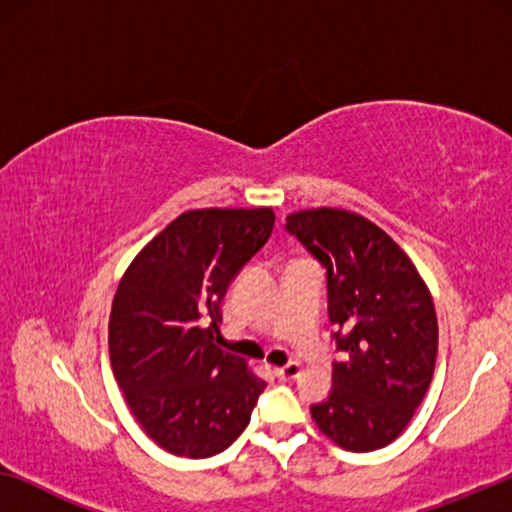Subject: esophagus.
I'll return each instance as SVG.
<instances>
[{"instance_id": "34e87169", "label": "esophagus", "mask_w": 512, "mask_h": 512, "mask_svg": "<svg viewBox=\"0 0 512 512\" xmlns=\"http://www.w3.org/2000/svg\"><path fill=\"white\" fill-rule=\"evenodd\" d=\"M300 373H303V366H300V363H286L282 368H275V375L279 380H296Z\"/></svg>"}]
</instances>
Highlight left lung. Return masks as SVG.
<instances>
[{"label": "left lung", "mask_w": 512, "mask_h": 512, "mask_svg": "<svg viewBox=\"0 0 512 512\" xmlns=\"http://www.w3.org/2000/svg\"><path fill=\"white\" fill-rule=\"evenodd\" d=\"M286 230L326 268L328 317L345 359L312 405L319 431L349 452L394 443L429 389L438 354L436 307L410 256L366 216L300 209Z\"/></svg>", "instance_id": "left-lung-1"}]
</instances>
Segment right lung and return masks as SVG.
<instances>
[{
	"instance_id": "1",
	"label": "right lung",
	"mask_w": 512,
	"mask_h": 512,
	"mask_svg": "<svg viewBox=\"0 0 512 512\" xmlns=\"http://www.w3.org/2000/svg\"><path fill=\"white\" fill-rule=\"evenodd\" d=\"M272 226L270 207L191 209L118 282L111 370L139 426L165 452L214 457L247 429L265 382L219 347L221 300Z\"/></svg>"
}]
</instances>
